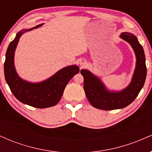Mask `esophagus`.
Returning a JSON list of instances; mask_svg holds the SVG:
<instances>
[{
  "label": "esophagus",
  "instance_id": "34e87169",
  "mask_svg": "<svg viewBox=\"0 0 152 152\" xmlns=\"http://www.w3.org/2000/svg\"><path fill=\"white\" fill-rule=\"evenodd\" d=\"M80 64H81V66H83V65H84V62H81L80 63Z\"/></svg>",
  "mask_w": 152,
  "mask_h": 152
}]
</instances>
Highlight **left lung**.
<instances>
[{
    "label": "left lung",
    "instance_id": "1",
    "mask_svg": "<svg viewBox=\"0 0 152 152\" xmlns=\"http://www.w3.org/2000/svg\"><path fill=\"white\" fill-rule=\"evenodd\" d=\"M122 39L129 43L135 52L137 64L130 84L120 92L109 91L101 80L89 71L82 69L83 88L88 102L94 107L102 110L122 109L129 106L137 98L143 88L146 77V66L143 47L134 34L124 32L120 35Z\"/></svg>",
    "mask_w": 152,
    "mask_h": 152
}]
</instances>
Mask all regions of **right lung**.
<instances>
[{
  "label": "right lung",
  "instance_id": "right-lung-1",
  "mask_svg": "<svg viewBox=\"0 0 152 152\" xmlns=\"http://www.w3.org/2000/svg\"><path fill=\"white\" fill-rule=\"evenodd\" d=\"M41 25L20 31L14 40L10 43L6 54L4 74L10 91L18 101L33 107L44 109L56 105L61 98L67 83L74 75L79 73V68L76 65L67 66L46 81L37 83H29L19 77L14 67V53L19 38L26 31Z\"/></svg>",
  "mask_w": 152,
  "mask_h": 152
}]
</instances>
